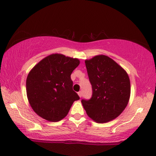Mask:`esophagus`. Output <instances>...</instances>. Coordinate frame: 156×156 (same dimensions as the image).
Segmentation results:
<instances>
[{"label": "esophagus", "mask_w": 156, "mask_h": 156, "mask_svg": "<svg viewBox=\"0 0 156 156\" xmlns=\"http://www.w3.org/2000/svg\"><path fill=\"white\" fill-rule=\"evenodd\" d=\"M78 96H80V98H81L82 96H83V93H82V91H79L78 93Z\"/></svg>", "instance_id": "1"}]
</instances>
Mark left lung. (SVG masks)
<instances>
[{
    "label": "left lung",
    "mask_w": 156,
    "mask_h": 156,
    "mask_svg": "<svg viewBox=\"0 0 156 156\" xmlns=\"http://www.w3.org/2000/svg\"><path fill=\"white\" fill-rule=\"evenodd\" d=\"M92 96L81 100L87 114L99 123L117 118L128 104L131 93L129 76L114 60L105 55L85 60Z\"/></svg>",
    "instance_id": "8db88e82"
}]
</instances>
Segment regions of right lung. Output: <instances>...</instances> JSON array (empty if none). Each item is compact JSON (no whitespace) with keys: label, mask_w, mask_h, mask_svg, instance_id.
<instances>
[{"label":"right lung","mask_w":156,"mask_h":156,"mask_svg":"<svg viewBox=\"0 0 156 156\" xmlns=\"http://www.w3.org/2000/svg\"><path fill=\"white\" fill-rule=\"evenodd\" d=\"M80 64L77 58L55 54L47 56L30 71L26 90L31 108L50 122L64 118L73 102L80 99L73 90L71 74Z\"/></svg>","instance_id":"add662e5"}]
</instances>
